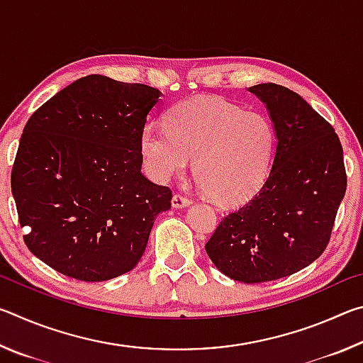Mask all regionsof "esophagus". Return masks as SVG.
Returning <instances> with one entry per match:
<instances>
[{"instance_id": "1", "label": "esophagus", "mask_w": 363, "mask_h": 363, "mask_svg": "<svg viewBox=\"0 0 363 363\" xmlns=\"http://www.w3.org/2000/svg\"><path fill=\"white\" fill-rule=\"evenodd\" d=\"M171 205H173V208H176V210L177 208H186L190 205V200L181 194H174L173 200H171Z\"/></svg>"}]
</instances>
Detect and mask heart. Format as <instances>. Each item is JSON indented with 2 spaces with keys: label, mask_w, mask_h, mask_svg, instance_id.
Wrapping results in <instances>:
<instances>
[{
  "label": "heart",
  "mask_w": 363,
  "mask_h": 363,
  "mask_svg": "<svg viewBox=\"0 0 363 363\" xmlns=\"http://www.w3.org/2000/svg\"><path fill=\"white\" fill-rule=\"evenodd\" d=\"M167 126L150 123L140 133V155L152 179L168 181L195 158L196 184L219 205L243 203L266 182L275 130L264 115L196 96L169 110Z\"/></svg>",
  "instance_id": "1"
}]
</instances>
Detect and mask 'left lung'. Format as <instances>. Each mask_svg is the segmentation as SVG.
<instances>
[{"label":"left lung","instance_id":"1","mask_svg":"<svg viewBox=\"0 0 363 363\" xmlns=\"http://www.w3.org/2000/svg\"><path fill=\"white\" fill-rule=\"evenodd\" d=\"M248 91L274 123L272 169L247 205L220 220L205 250L227 277L259 284L298 272L323 253L347 179L340 138L303 97L275 83Z\"/></svg>","mask_w":363,"mask_h":363}]
</instances>
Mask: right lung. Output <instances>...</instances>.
<instances>
[{
	"label": "right lung",
	"instance_id": "obj_1",
	"mask_svg": "<svg viewBox=\"0 0 363 363\" xmlns=\"http://www.w3.org/2000/svg\"><path fill=\"white\" fill-rule=\"evenodd\" d=\"M162 93L88 75L30 116L11 174L23 240L67 277L104 281L136 267L171 190L140 173V133Z\"/></svg>",
	"mask_w": 363,
	"mask_h": 363
}]
</instances>
